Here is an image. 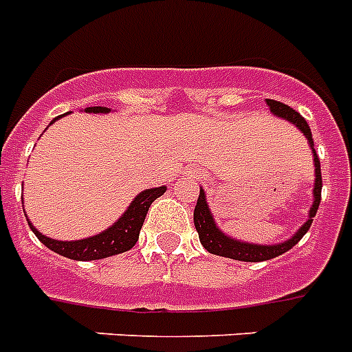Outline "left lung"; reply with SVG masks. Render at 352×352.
<instances>
[{
  "instance_id": "1",
  "label": "left lung",
  "mask_w": 352,
  "mask_h": 352,
  "mask_svg": "<svg viewBox=\"0 0 352 352\" xmlns=\"http://www.w3.org/2000/svg\"><path fill=\"white\" fill-rule=\"evenodd\" d=\"M267 107H270L271 113L276 117H282L285 121H289L291 124H295L304 137L307 139V144L313 153V164H315V186H313V206L309 208V215L307 221L300 226L296 233L289 236L287 241L278 242V244H253V242H244L233 236L226 235L224 231L217 226L213 213L210 210V204L206 201V193L201 188L199 193V201H197L195 211H193V222H195L197 233L201 239V244L204 245V250H208L213 255L226 256V258L242 260V262H264V260L275 258V256L282 255L285 251H289L302 236L309 231L311 222L315 219L316 211H318L320 199H322V171H320V159L315 151V142H313V135H311V128L307 124L304 117L300 116L298 111L293 110L291 107L284 104V102L273 101V99H265Z\"/></svg>"
}]
</instances>
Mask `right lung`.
Returning <instances> with one entry per match:
<instances>
[{"mask_svg": "<svg viewBox=\"0 0 352 352\" xmlns=\"http://www.w3.org/2000/svg\"><path fill=\"white\" fill-rule=\"evenodd\" d=\"M85 111L87 113H110L111 110L107 107H88L85 108ZM61 117L63 116L56 117L52 122H56ZM164 191H166V186H159V188H150V190L141 191L130 202L126 211L110 228H107V230L94 236L81 239V241H56V239L43 235L41 231L36 230V226L32 222L28 221V219L27 221L30 230L34 231V235L47 245L48 250H52L57 255L67 256V258L72 260H82V262L107 258V256L124 253V251L131 250L135 245V242L139 241V231H141L142 222L146 219L151 202L159 199Z\"/></svg>", "mask_w": 352, "mask_h": 352, "instance_id": "right-lung-1", "label": "right lung"}]
</instances>
